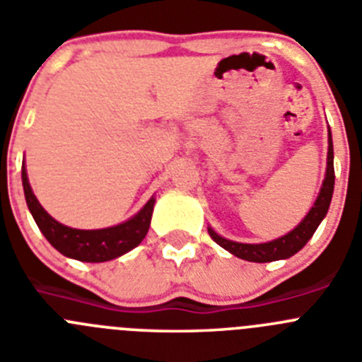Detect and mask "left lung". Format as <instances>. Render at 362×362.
Masks as SVG:
<instances>
[{"label": "left lung", "mask_w": 362, "mask_h": 362, "mask_svg": "<svg viewBox=\"0 0 362 362\" xmlns=\"http://www.w3.org/2000/svg\"><path fill=\"white\" fill-rule=\"evenodd\" d=\"M334 183H335V172H334V145H332V132L328 130V161H326V175L322 181L321 192H319L317 199L306 214V217L300 221L299 225L288 232L286 235L274 241L261 243V245H248V243H235L230 239L221 238L219 233L209 228L210 238L223 246L225 250L233 254L235 257L245 259V261H252V263H270V261H279V259H288L293 254L303 248L306 243L310 241L317 226L321 225V221L325 219L326 212L330 209L332 194H334Z\"/></svg>", "instance_id": "1"}]
</instances>
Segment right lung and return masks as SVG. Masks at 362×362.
Listing matches in <instances>:
<instances>
[{"mask_svg": "<svg viewBox=\"0 0 362 362\" xmlns=\"http://www.w3.org/2000/svg\"><path fill=\"white\" fill-rule=\"evenodd\" d=\"M21 179H23L27 206L34 221H36V225L40 226L41 233L47 238V241L66 257L85 261V263L110 261V259L119 257V255L136 248L148 232L153 203H156L153 197L132 219L124 221L121 225L101 230H78L57 223L54 217L45 212L40 201L34 196L30 185H28L25 165L21 166Z\"/></svg>", "mask_w": 362, "mask_h": 362, "instance_id": "1", "label": "right lung"}]
</instances>
